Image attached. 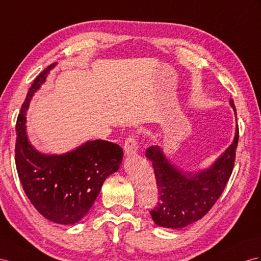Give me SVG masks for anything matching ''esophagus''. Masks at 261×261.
I'll return each instance as SVG.
<instances>
[{"instance_id": "34e87169", "label": "esophagus", "mask_w": 261, "mask_h": 261, "mask_svg": "<svg viewBox=\"0 0 261 261\" xmlns=\"http://www.w3.org/2000/svg\"><path fill=\"white\" fill-rule=\"evenodd\" d=\"M124 154L126 156H131V155H135L137 153V150H138V143H137V140L133 138V137H130L125 140L124 142Z\"/></svg>"}]
</instances>
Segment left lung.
<instances>
[{
	"label": "left lung",
	"instance_id": "obj_1",
	"mask_svg": "<svg viewBox=\"0 0 261 261\" xmlns=\"http://www.w3.org/2000/svg\"><path fill=\"white\" fill-rule=\"evenodd\" d=\"M229 105L235 112L232 99ZM238 143L236 126L232 143L205 169L189 172L172 163L161 146H150L145 156L154 169L159 203L150 214L154 223L164 228H183L205 216L222 195L235 163Z\"/></svg>",
	"mask_w": 261,
	"mask_h": 261
}]
</instances>
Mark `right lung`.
<instances>
[{"label": "right lung", "mask_w": 261, "mask_h": 261, "mask_svg": "<svg viewBox=\"0 0 261 261\" xmlns=\"http://www.w3.org/2000/svg\"><path fill=\"white\" fill-rule=\"evenodd\" d=\"M56 64L48 66L33 83L16 123L15 163L25 194L39 214L61 225H73L95 203L106 178L122 163L118 144L86 141L62 154L38 151L29 139L26 126L31 100Z\"/></svg>", "instance_id": "obj_1"}]
</instances>
